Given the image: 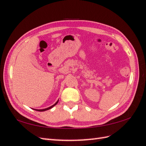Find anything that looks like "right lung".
Returning <instances> with one entry per match:
<instances>
[{
	"label": "right lung",
	"instance_id": "right-lung-1",
	"mask_svg": "<svg viewBox=\"0 0 146 146\" xmlns=\"http://www.w3.org/2000/svg\"><path fill=\"white\" fill-rule=\"evenodd\" d=\"M58 101H59V100H58L56 102V103H55L54 105H52V106L49 107H48V108H44V109H35V108H33V110H37V111H46V110H49V109H51V108H52V107H53L54 106H55V105L58 104Z\"/></svg>",
	"mask_w": 146,
	"mask_h": 146
}]
</instances>
